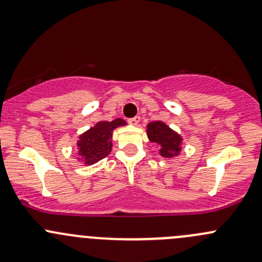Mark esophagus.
<instances>
[{
  "instance_id": "34e87169",
  "label": "esophagus",
  "mask_w": 262,
  "mask_h": 262,
  "mask_svg": "<svg viewBox=\"0 0 262 262\" xmlns=\"http://www.w3.org/2000/svg\"><path fill=\"white\" fill-rule=\"evenodd\" d=\"M139 121H141V118H139V116H134V118L128 119V123L130 124V125H138Z\"/></svg>"
}]
</instances>
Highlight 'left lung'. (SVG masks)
<instances>
[{
  "mask_svg": "<svg viewBox=\"0 0 262 262\" xmlns=\"http://www.w3.org/2000/svg\"><path fill=\"white\" fill-rule=\"evenodd\" d=\"M147 129L149 141L161 147V155L165 156V157H171V156L178 155L180 152V136L171 130L162 121L149 123Z\"/></svg>",
  "mask_w": 262,
  "mask_h": 262,
  "instance_id": "1",
  "label": "left lung"
}]
</instances>
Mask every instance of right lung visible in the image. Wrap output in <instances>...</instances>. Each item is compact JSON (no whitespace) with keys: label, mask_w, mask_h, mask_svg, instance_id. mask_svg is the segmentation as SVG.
<instances>
[{"label":"right lung","mask_w":262,"mask_h":262,"mask_svg":"<svg viewBox=\"0 0 262 262\" xmlns=\"http://www.w3.org/2000/svg\"><path fill=\"white\" fill-rule=\"evenodd\" d=\"M124 124L125 121L121 119L113 121H100L94 128L80 136L77 146L80 147L81 161H84L87 165H92L106 157L113 147V132L115 128Z\"/></svg>","instance_id":"right-lung-1"}]
</instances>
